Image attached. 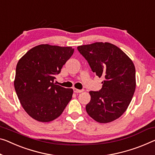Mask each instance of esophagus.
<instances>
[{
	"instance_id": "34e87169",
	"label": "esophagus",
	"mask_w": 155,
	"mask_h": 155,
	"mask_svg": "<svg viewBox=\"0 0 155 155\" xmlns=\"http://www.w3.org/2000/svg\"><path fill=\"white\" fill-rule=\"evenodd\" d=\"M83 91H84V90H83V89H73V91H74L75 93H77V94H78V93H82V92H83Z\"/></svg>"
}]
</instances>
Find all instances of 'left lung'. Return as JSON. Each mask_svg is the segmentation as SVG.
I'll return each instance as SVG.
<instances>
[{
	"label": "left lung",
	"instance_id": "1",
	"mask_svg": "<svg viewBox=\"0 0 155 155\" xmlns=\"http://www.w3.org/2000/svg\"><path fill=\"white\" fill-rule=\"evenodd\" d=\"M90 68L104 79L102 89L89 91L87 114L97 122L107 123L118 118L128 107L136 88V71L124 52L109 43L96 42L78 47Z\"/></svg>",
	"mask_w": 155,
	"mask_h": 155
}]
</instances>
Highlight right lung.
<instances>
[{
  "instance_id": "add662e5",
  "label": "right lung",
  "mask_w": 155,
  "mask_h": 155,
  "mask_svg": "<svg viewBox=\"0 0 155 155\" xmlns=\"http://www.w3.org/2000/svg\"><path fill=\"white\" fill-rule=\"evenodd\" d=\"M74 52L71 47L41 44L28 51L16 65L14 88L23 108L32 118L50 122L72 98L73 89L54 82Z\"/></svg>"
}]
</instances>
